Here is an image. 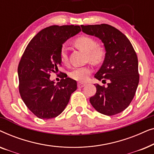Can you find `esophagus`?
Instances as JSON below:
<instances>
[{
  "instance_id": "obj_1",
  "label": "esophagus",
  "mask_w": 154,
  "mask_h": 154,
  "mask_svg": "<svg viewBox=\"0 0 154 154\" xmlns=\"http://www.w3.org/2000/svg\"><path fill=\"white\" fill-rule=\"evenodd\" d=\"M86 84L85 83H81V82H79V83H78V87L79 88H83L84 86H85Z\"/></svg>"
}]
</instances>
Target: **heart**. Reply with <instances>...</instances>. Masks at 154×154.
<instances>
[{
	"label": "heart",
	"mask_w": 154,
	"mask_h": 154,
	"mask_svg": "<svg viewBox=\"0 0 154 154\" xmlns=\"http://www.w3.org/2000/svg\"><path fill=\"white\" fill-rule=\"evenodd\" d=\"M74 45L76 48L88 54V57L90 62L94 64H99L104 60L105 52L104 49L97 45L96 41L92 38L88 36H82L74 41ZM60 59L62 62H66L68 60L67 48L63 45L60 51ZM92 69L89 66L75 67L71 71L69 75L71 79L79 81H85L91 73Z\"/></svg>",
	"instance_id": "heart-1"
}]
</instances>
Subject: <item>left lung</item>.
Masks as SVG:
<instances>
[{"mask_svg": "<svg viewBox=\"0 0 154 154\" xmlns=\"http://www.w3.org/2000/svg\"><path fill=\"white\" fill-rule=\"evenodd\" d=\"M81 26L83 33L100 39L106 52L94 78L109 83L106 87L94 84L97 92L90 98V104L102 114L121 113L132 102L140 81L136 52L128 38L115 27L105 24Z\"/></svg>", "mask_w": 154, "mask_h": 154, "instance_id": "obj_1", "label": "left lung"}]
</instances>
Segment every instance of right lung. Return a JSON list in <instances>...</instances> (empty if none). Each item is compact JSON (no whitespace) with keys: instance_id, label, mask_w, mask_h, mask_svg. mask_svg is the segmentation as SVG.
Segmentation results:
<instances>
[{"instance_id":"right-lung-1","label":"right lung","mask_w":154,"mask_h":154,"mask_svg":"<svg viewBox=\"0 0 154 154\" xmlns=\"http://www.w3.org/2000/svg\"><path fill=\"white\" fill-rule=\"evenodd\" d=\"M79 26H50L31 39L18 66L19 90L23 102L38 118L50 119L60 114L77 89V83L63 78L55 84L50 73L57 72L62 45L81 32Z\"/></svg>"}]
</instances>
